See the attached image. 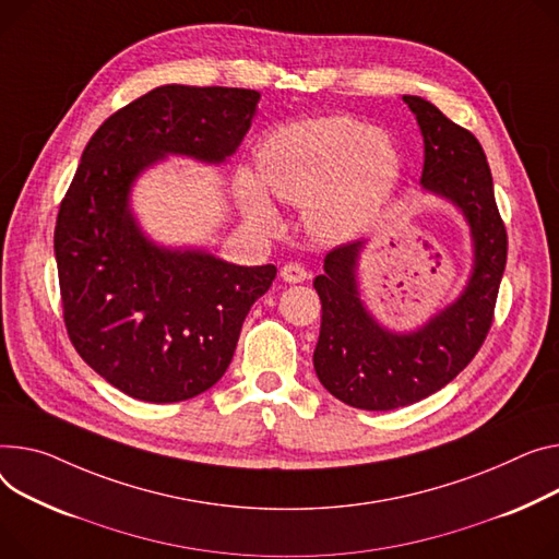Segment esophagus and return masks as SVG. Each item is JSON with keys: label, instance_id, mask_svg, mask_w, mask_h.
Returning a JSON list of instances; mask_svg holds the SVG:
<instances>
[{"label": "esophagus", "instance_id": "obj_1", "mask_svg": "<svg viewBox=\"0 0 559 559\" xmlns=\"http://www.w3.org/2000/svg\"><path fill=\"white\" fill-rule=\"evenodd\" d=\"M281 276L287 283H304L308 278V270L301 263H287V265H283Z\"/></svg>", "mask_w": 559, "mask_h": 559}]
</instances>
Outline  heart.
Returning <instances> with one entry per match:
<instances>
[{
  "mask_svg": "<svg viewBox=\"0 0 559 559\" xmlns=\"http://www.w3.org/2000/svg\"><path fill=\"white\" fill-rule=\"evenodd\" d=\"M402 175V157L384 130H368L348 117L289 123L272 132L258 151L263 189L287 204H306L314 236L337 242L364 231L391 200ZM249 173L238 193L247 215L276 229L278 215Z\"/></svg>",
  "mask_w": 559,
  "mask_h": 559,
  "instance_id": "b5f03b06",
  "label": "heart"
}]
</instances>
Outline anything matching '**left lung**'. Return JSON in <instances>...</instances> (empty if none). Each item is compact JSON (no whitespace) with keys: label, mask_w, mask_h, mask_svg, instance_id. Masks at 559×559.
Returning a JSON list of instances; mask_svg holds the SVG:
<instances>
[{"label":"left lung","mask_w":559,"mask_h":559,"mask_svg":"<svg viewBox=\"0 0 559 559\" xmlns=\"http://www.w3.org/2000/svg\"><path fill=\"white\" fill-rule=\"evenodd\" d=\"M425 141L423 189L450 200L465 215L474 267L463 294L423 328L391 332L359 299L361 240L332 249L314 278L321 332L314 370L321 384L346 404L391 412L450 384L486 342L508 258V234L495 202L492 173L478 139L420 98L402 96Z\"/></svg>","instance_id":"obj_1"}]
</instances>
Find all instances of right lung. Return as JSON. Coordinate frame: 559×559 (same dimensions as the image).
<instances>
[{
	"label": "right lung",
	"instance_id": "obj_1",
	"mask_svg": "<svg viewBox=\"0 0 559 559\" xmlns=\"http://www.w3.org/2000/svg\"><path fill=\"white\" fill-rule=\"evenodd\" d=\"M258 100L238 87L143 94L94 132L60 202L53 249L67 334L130 397L166 404L211 389L231 364L249 308L276 278L274 265L159 247L130 211L134 179L166 155L231 157Z\"/></svg>",
	"mask_w": 559,
	"mask_h": 559
}]
</instances>
